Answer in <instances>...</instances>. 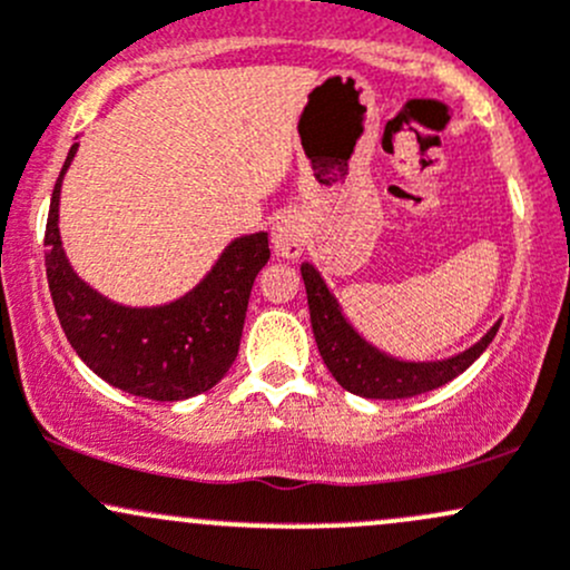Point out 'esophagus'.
<instances>
[{
    "label": "esophagus",
    "mask_w": 570,
    "mask_h": 570,
    "mask_svg": "<svg viewBox=\"0 0 570 570\" xmlns=\"http://www.w3.org/2000/svg\"><path fill=\"white\" fill-rule=\"evenodd\" d=\"M305 238H307L305 219L299 217L297 212H284L273 219L271 244H273V252H276L278 257H284V259L299 257L305 248Z\"/></svg>",
    "instance_id": "34e87169"
}]
</instances>
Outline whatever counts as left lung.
<instances>
[{
  "label": "left lung",
  "mask_w": 570,
  "mask_h": 570,
  "mask_svg": "<svg viewBox=\"0 0 570 570\" xmlns=\"http://www.w3.org/2000/svg\"><path fill=\"white\" fill-rule=\"evenodd\" d=\"M307 292V307H311V326L316 337L318 353H322L326 370L343 385L345 391L367 399H407L440 389L461 375L480 358V353L493 343L501 322L490 326V332L472 348L458 353L442 362H399L385 356L358 335L345 322L335 294L326 289L324 278L313 265L303 263L299 267Z\"/></svg>",
  "instance_id": "left-lung-1"
}]
</instances>
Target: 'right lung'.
<instances>
[{
    "label": "right lung",
    "mask_w": 570,
    "mask_h": 570,
    "mask_svg": "<svg viewBox=\"0 0 570 570\" xmlns=\"http://www.w3.org/2000/svg\"><path fill=\"white\" fill-rule=\"evenodd\" d=\"M80 144H71L50 198L45 267L58 322L77 356L126 394L179 402L214 389L238 356L248 294L271 259L267 233L240 235L185 297L158 307L117 305L71 271L58 233V198Z\"/></svg>",
    "instance_id": "add662e5"
}]
</instances>
